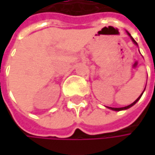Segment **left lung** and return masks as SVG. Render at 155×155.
Masks as SVG:
<instances>
[{
	"label": "left lung",
	"instance_id": "obj_1",
	"mask_svg": "<svg viewBox=\"0 0 155 155\" xmlns=\"http://www.w3.org/2000/svg\"><path fill=\"white\" fill-rule=\"evenodd\" d=\"M127 35L130 37V38H131V40L133 41V43H134L135 45H137V42H136V40H135V39L132 38V36L130 35V33H129L128 31H127ZM144 90H145V88H144ZM144 90H143V91H144ZM143 93L140 95L139 97H138V98H137V100H136V101H134L132 104H130V105H128V106H126V107H123V108H111V107H107V108H109V109H111V110H114V111H120V110H125V109H127V108L133 107V106H134V105H135V104H136V103H137V102L139 101L140 98H141V97H142V95H143Z\"/></svg>",
	"mask_w": 155,
	"mask_h": 155
}]
</instances>
